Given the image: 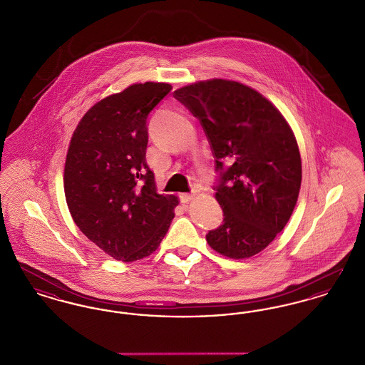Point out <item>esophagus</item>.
<instances>
[{"label":"esophagus","mask_w":365,"mask_h":365,"mask_svg":"<svg viewBox=\"0 0 365 365\" xmlns=\"http://www.w3.org/2000/svg\"><path fill=\"white\" fill-rule=\"evenodd\" d=\"M194 197H195V194H187V192H182V194L179 195L180 202H183V204H187Z\"/></svg>","instance_id":"obj_1"}]
</instances>
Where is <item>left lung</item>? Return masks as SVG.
<instances>
[{"instance_id":"left-lung-1","label":"left lung","mask_w":365,"mask_h":365,"mask_svg":"<svg viewBox=\"0 0 365 365\" xmlns=\"http://www.w3.org/2000/svg\"><path fill=\"white\" fill-rule=\"evenodd\" d=\"M174 97L200 120L215 157L213 190L225 217L207 234L209 246L230 259L260 253L287 225L301 187L292 128L259 91L238 82H197Z\"/></svg>"}]
</instances>
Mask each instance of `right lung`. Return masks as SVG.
I'll return each mask as SVG.
<instances>
[{"instance_id":"right-lung-1","label":"right lung","mask_w":365,"mask_h":365,"mask_svg":"<svg viewBox=\"0 0 365 365\" xmlns=\"http://www.w3.org/2000/svg\"><path fill=\"white\" fill-rule=\"evenodd\" d=\"M173 90L137 83L91 106L71 138L64 191L75 225L116 260H140L174 219L175 195L157 194L146 164L148 118Z\"/></svg>"}]
</instances>
